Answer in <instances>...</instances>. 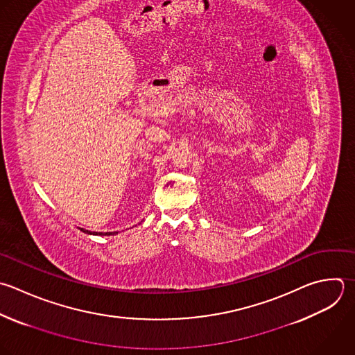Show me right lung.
<instances>
[{
	"mask_svg": "<svg viewBox=\"0 0 355 355\" xmlns=\"http://www.w3.org/2000/svg\"><path fill=\"white\" fill-rule=\"evenodd\" d=\"M85 233H89V234H100V236H111V234H115V232H107V233H92L90 230H86V229H82ZM118 233V232H116Z\"/></svg>",
	"mask_w": 355,
	"mask_h": 355,
	"instance_id": "obj_1",
	"label": "right lung"
}]
</instances>
